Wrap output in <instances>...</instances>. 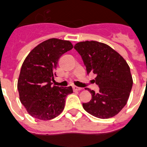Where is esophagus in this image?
Wrapping results in <instances>:
<instances>
[{
	"mask_svg": "<svg viewBox=\"0 0 147 147\" xmlns=\"http://www.w3.org/2000/svg\"><path fill=\"white\" fill-rule=\"evenodd\" d=\"M73 90L74 91H77V90H81V88H79V87H77V86H74L73 87Z\"/></svg>",
	"mask_w": 147,
	"mask_h": 147,
	"instance_id": "1",
	"label": "esophagus"
}]
</instances>
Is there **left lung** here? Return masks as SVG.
Listing matches in <instances>:
<instances>
[{"label": "left lung", "mask_w": 147, "mask_h": 147, "mask_svg": "<svg viewBox=\"0 0 147 147\" xmlns=\"http://www.w3.org/2000/svg\"><path fill=\"white\" fill-rule=\"evenodd\" d=\"M74 49L81 56L87 74L96 75L94 82L99 90L86 88L91 100L83 103L88 113L99 119L115 116L127 103L132 87V78L124 58L106 44L97 41L80 42Z\"/></svg>", "instance_id": "obj_1"}]
</instances>
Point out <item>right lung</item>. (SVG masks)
I'll use <instances>...</instances> for the list:
<instances>
[{"instance_id": "obj_1", "label": "right lung", "mask_w": 147, "mask_h": 147, "mask_svg": "<svg viewBox=\"0 0 147 147\" xmlns=\"http://www.w3.org/2000/svg\"><path fill=\"white\" fill-rule=\"evenodd\" d=\"M73 49L69 41L49 38L29 53L21 68L18 80L20 101L28 113L40 120H50L64 109L65 99L73 93L71 86H53L58 61Z\"/></svg>"}]
</instances>
